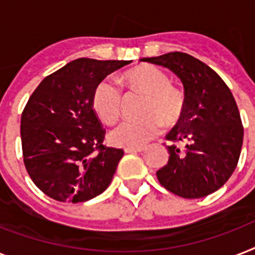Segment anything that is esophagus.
Instances as JSON below:
<instances>
[{
    "instance_id": "34e87169",
    "label": "esophagus",
    "mask_w": 255,
    "mask_h": 255,
    "mask_svg": "<svg viewBox=\"0 0 255 255\" xmlns=\"http://www.w3.org/2000/svg\"><path fill=\"white\" fill-rule=\"evenodd\" d=\"M144 148H124L126 153H137V152H143Z\"/></svg>"
}]
</instances>
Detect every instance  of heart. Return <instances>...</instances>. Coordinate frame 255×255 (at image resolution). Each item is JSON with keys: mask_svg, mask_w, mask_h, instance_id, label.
<instances>
[{"mask_svg": "<svg viewBox=\"0 0 255 255\" xmlns=\"http://www.w3.org/2000/svg\"><path fill=\"white\" fill-rule=\"evenodd\" d=\"M120 82L131 94L143 95L136 120H127L114 128L108 140L112 145L141 148L153 139L161 127H173L185 112V94L170 83L165 71L153 65H139L124 71ZM91 107L104 124H114L122 111V94L108 81L95 86L91 95Z\"/></svg>", "mask_w": 255, "mask_h": 255, "instance_id": "b5f03b06", "label": "heart"}]
</instances>
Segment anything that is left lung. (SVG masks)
I'll return each mask as SVG.
<instances>
[{
  "label": "left lung",
  "instance_id": "obj_1",
  "mask_svg": "<svg viewBox=\"0 0 255 255\" xmlns=\"http://www.w3.org/2000/svg\"><path fill=\"white\" fill-rule=\"evenodd\" d=\"M140 61L169 69L185 94L184 116L165 137L169 160L156 172L160 184L184 198L213 193L229 180L241 155L244 127L233 94L214 70L189 54L174 51Z\"/></svg>",
  "mask_w": 255,
  "mask_h": 255
}]
</instances>
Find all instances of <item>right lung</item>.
<instances>
[{
	"mask_svg": "<svg viewBox=\"0 0 255 255\" xmlns=\"http://www.w3.org/2000/svg\"><path fill=\"white\" fill-rule=\"evenodd\" d=\"M131 61L79 58L39 83L21 116L23 163L33 182L62 202H85L107 189L123 149L103 145L92 111L95 86Z\"/></svg>",
	"mask_w": 255,
	"mask_h": 255,
	"instance_id": "add662e5",
	"label": "right lung"
}]
</instances>
